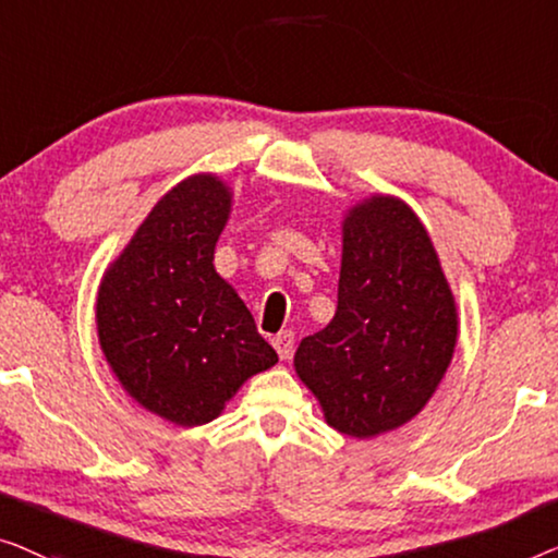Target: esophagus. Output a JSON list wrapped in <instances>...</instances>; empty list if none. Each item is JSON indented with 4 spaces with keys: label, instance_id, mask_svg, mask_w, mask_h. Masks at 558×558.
I'll return each mask as SVG.
<instances>
[{
    "label": "esophagus",
    "instance_id": "esophagus-1",
    "mask_svg": "<svg viewBox=\"0 0 558 558\" xmlns=\"http://www.w3.org/2000/svg\"><path fill=\"white\" fill-rule=\"evenodd\" d=\"M272 347H276V351H278V356L286 361V359H290V354H293V347H295V336L290 333V331H282V333H278L276 339H272Z\"/></svg>",
    "mask_w": 558,
    "mask_h": 558
}]
</instances>
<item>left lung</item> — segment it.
<instances>
[{"label": "left lung", "mask_w": 558, "mask_h": 558, "mask_svg": "<svg viewBox=\"0 0 558 558\" xmlns=\"http://www.w3.org/2000/svg\"><path fill=\"white\" fill-rule=\"evenodd\" d=\"M454 341L458 308L420 217L395 197L349 209L336 316L293 359L328 425L359 439L402 427L435 395Z\"/></svg>", "instance_id": "1"}]
</instances>
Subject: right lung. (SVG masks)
Returning a JSON list of instances; mask_svg holds the SVG:
<instances>
[{"label":"right lung","instance_id":"obj_1","mask_svg":"<svg viewBox=\"0 0 558 558\" xmlns=\"http://www.w3.org/2000/svg\"><path fill=\"white\" fill-rule=\"evenodd\" d=\"M230 207L217 177L184 179L148 211L98 290L100 349L121 387L182 427L207 425L278 361L211 263Z\"/></svg>","mask_w":558,"mask_h":558}]
</instances>
